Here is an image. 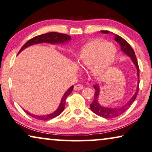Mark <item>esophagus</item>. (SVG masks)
Masks as SVG:
<instances>
[{"instance_id": "esophagus-1", "label": "esophagus", "mask_w": 152, "mask_h": 152, "mask_svg": "<svg viewBox=\"0 0 152 152\" xmlns=\"http://www.w3.org/2000/svg\"><path fill=\"white\" fill-rule=\"evenodd\" d=\"M83 89V86L81 85V84H77L74 86V90H80Z\"/></svg>"}]
</instances>
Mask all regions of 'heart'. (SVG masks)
<instances>
[{"label":"heart","instance_id":"heart-1","mask_svg":"<svg viewBox=\"0 0 152 152\" xmlns=\"http://www.w3.org/2000/svg\"><path fill=\"white\" fill-rule=\"evenodd\" d=\"M116 48L113 44L100 39H94L81 48L77 61L80 66L90 68L93 76L99 78L110 70L116 59Z\"/></svg>","mask_w":152,"mask_h":152}]
</instances>
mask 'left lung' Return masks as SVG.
<instances>
[{"mask_svg": "<svg viewBox=\"0 0 152 152\" xmlns=\"http://www.w3.org/2000/svg\"><path fill=\"white\" fill-rule=\"evenodd\" d=\"M104 34H107V31H104ZM109 32V31H108ZM115 41L118 42L119 45L121 46V50L123 53L126 54L127 56L130 57L132 63L135 65L136 67V69H137V76L138 78L137 80V86L136 88L135 93H134V95H132V97L128 100L127 102L125 103L124 104H123L122 106L120 107H104L102 106L99 103V93H100V88H99V85H95L93 86L95 90V95H94V99L93 102L90 104V107L91 111L93 113H95V114L98 115V116L103 117L105 118H113L115 117H117L120 116L121 114H124L126 111L128 110V109L131 106V104L133 103V102L135 101V99L137 97L138 90H139V83H140V69H139V66H138V63L137 61V58H136L135 52H134L133 49L132 48V47L128 43V42L124 40V38L121 37L118 35H116L115 36Z\"/></svg>", "mask_w": 152, "mask_h": 152, "instance_id": "obj_1", "label": "left lung"}]
</instances>
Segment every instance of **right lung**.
Listing matches in <instances>:
<instances>
[{"mask_svg":"<svg viewBox=\"0 0 152 152\" xmlns=\"http://www.w3.org/2000/svg\"><path fill=\"white\" fill-rule=\"evenodd\" d=\"M72 39L70 36L66 35L64 34H60L57 33V32H49V33L41 34L40 36H37L36 37H34L31 39H30L29 41H28L24 45L22 46V48L20 49V52L18 54H20L22 50H24L25 48L29 47L31 45H36V44H39V43H50V44H64L66 43H69ZM73 88H74V86H71L68 90H66V92L64 94L63 97L61 99L60 104H59L58 108L55 111H54L52 114H48V115H43V116H38V115H35L31 114V113L28 112V111L24 110L25 112L28 115H29L30 116L35 118L38 120H42V121H48L53 119L57 116H59L61 113L64 111V107H65V102H66V97L72 93Z\"/></svg>","mask_w":152,"mask_h":152,"instance_id":"add662e5","label":"right lung"}]
</instances>
